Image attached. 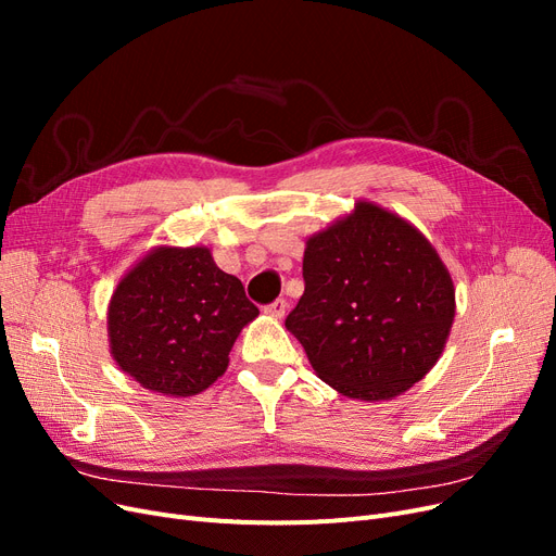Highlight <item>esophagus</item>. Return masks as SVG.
<instances>
[{
    "mask_svg": "<svg viewBox=\"0 0 556 556\" xmlns=\"http://www.w3.org/2000/svg\"><path fill=\"white\" fill-rule=\"evenodd\" d=\"M264 313H266L268 317L280 319V317H285V313H288V301H285V299H276L274 304H268V306L264 308Z\"/></svg>",
    "mask_w": 556,
    "mask_h": 556,
    "instance_id": "34e87169",
    "label": "esophagus"
}]
</instances>
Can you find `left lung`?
Instances as JSON below:
<instances>
[{
    "instance_id": "1",
    "label": "left lung",
    "mask_w": 556,
    "mask_h": 556,
    "mask_svg": "<svg viewBox=\"0 0 556 556\" xmlns=\"http://www.w3.org/2000/svg\"><path fill=\"white\" fill-rule=\"evenodd\" d=\"M304 280L285 327L339 394L396 399L441 359L457 311L454 282L406 217L359 199L306 239Z\"/></svg>"
}]
</instances>
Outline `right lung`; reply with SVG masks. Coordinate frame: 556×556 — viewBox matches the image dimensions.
I'll list each match as a JSON object with an SVG mask.
<instances>
[{
	"mask_svg": "<svg viewBox=\"0 0 556 556\" xmlns=\"http://www.w3.org/2000/svg\"><path fill=\"white\" fill-rule=\"evenodd\" d=\"M257 315L211 248L162 243L115 285L106 311L111 357L148 392L194 396L227 371L233 343Z\"/></svg>",
	"mask_w": 556,
	"mask_h": 556,
	"instance_id": "right-lung-1",
	"label": "right lung"
}]
</instances>
